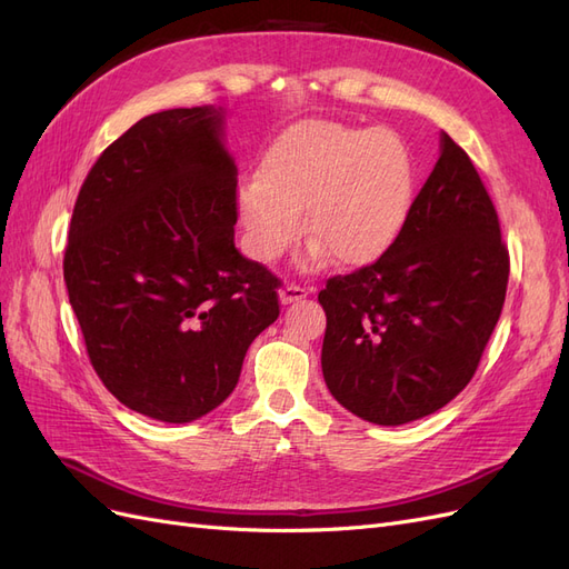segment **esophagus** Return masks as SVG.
<instances>
[{
  "label": "esophagus",
  "instance_id": "34e87169",
  "mask_svg": "<svg viewBox=\"0 0 569 569\" xmlns=\"http://www.w3.org/2000/svg\"><path fill=\"white\" fill-rule=\"evenodd\" d=\"M308 297V289L306 287H299V284H284L280 289V301L287 306V303H297L301 299Z\"/></svg>",
  "mask_w": 569,
  "mask_h": 569
}]
</instances>
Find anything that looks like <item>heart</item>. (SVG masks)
Wrapping results in <instances>:
<instances>
[{
  "instance_id": "1",
  "label": "heart",
  "mask_w": 569,
  "mask_h": 569,
  "mask_svg": "<svg viewBox=\"0 0 569 569\" xmlns=\"http://www.w3.org/2000/svg\"><path fill=\"white\" fill-rule=\"evenodd\" d=\"M416 168L399 134L311 120L289 128L239 192L251 253L272 263L301 232L341 266L380 258L403 230Z\"/></svg>"
}]
</instances>
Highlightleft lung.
<instances>
[{
    "label": "left lung",
    "instance_id": "1",
    "mask_svg": "<svg viewBox=\"0 0 569 569\" xmlns=\"http://www.w3.org/2000/svg\"><path fill=\"white\" fill-rule=\"evenodd\" d=\"M510 256L475 163L449 134L396 242L320 289L322 375L375 425L429 416L468 387L501 318Z\"/></svg>",
    "mask_w": 569,
    "mask_h": 569
}]
</instances>
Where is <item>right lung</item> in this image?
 <instances>
[{
  "label": "right lung",
  "instance_id": "right-lung-1",
  "mask_svg": "<svg viewBox=\"0 0 569 569\" xmlns=\"http://www.w3.org/2000/svg\"><path fill=\"white\" fill-rule=\"evenodd\" d=\"M213 107L151 113L90 168L63 253L99 380L134 412L192 422L237 387L280 316V278L234 249L237 168Z\"/></svg>",
  "mask_w": 569,
  "mask_h": 569
}]
</instances>
